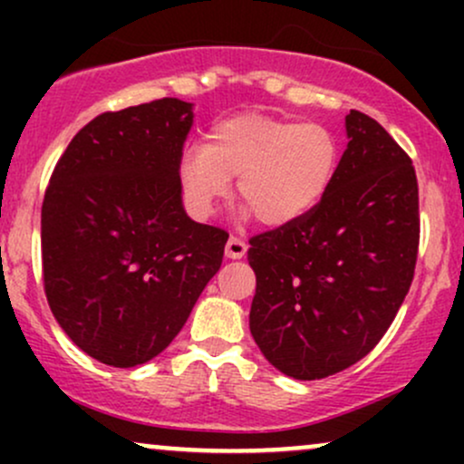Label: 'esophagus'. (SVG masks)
<instances>
[{
	"mask_svg": "<svg viewBox=\"0 0 464 464\" xmlns=\"http://www.w3.org/2000/svg\"><path fill=\"white\" fill-rule=\"evenodd\" d=\"M246 242H242L239 237H228L227 242V257L228 259H242L246 255Z\"/></svg>",
	"mask_w": 464,
	"mask_h": 464,
	"instance_id": "obj_1",
	"label": "esophagus"
}]
</instances>
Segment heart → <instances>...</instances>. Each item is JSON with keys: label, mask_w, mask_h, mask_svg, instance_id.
Returning a JSON list of instances; mask_svg holds the SVG:
<instances>
[{"label": "heart", "mask_w": 464, "mask_h": 464, "mask_svg": "<svg viewBox=\"0 0 464 464\" xmlns=\"http://www.w3.org/2000/svg\"><path fill=\"white\" fill-rule=\"evenodd\" d=\"M338 159V140L327 126L246 113L218 121L207 146L185 148L179 179L189 209L207 218L231 194V179L237 177L244 216L255 214L279 228L321 205Z\"/></svg>", "instance_id": "b5f03b06"}]
</instances>
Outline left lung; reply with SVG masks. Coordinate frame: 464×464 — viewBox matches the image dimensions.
<instances>
[{"instance_id":"obj_1","label":"left lung","mask_w":464,"mask_h":464,"mask_svg":"<svg viewBox=\"0 0 464 464\" xmlns=\"http://www.w3.org/2000/svg\"><path fill=\"white\" fill-rule=\"evenodd\" d=\"M344 129L347 150L321 205L248 248L257 276L250 334L295 380H323L364 358L395 321L417 264L412 161L360 111Z\"/></svg>"}]
</instances>
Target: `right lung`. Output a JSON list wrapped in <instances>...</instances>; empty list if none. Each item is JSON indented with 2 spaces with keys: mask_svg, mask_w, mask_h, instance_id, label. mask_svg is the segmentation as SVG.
<instances>
[{
  "mask_svg": "<svg viewBox=\"0 0 464 464\" xmlns=\"http://www.w3.org/2000/svg\"><path fill=\"white\" fill-rule=\"evenodd\" d=\"M194 104L102 113L69 141L41 209L50 310L72 343L130 369L177 338L220 270L228 233L183 207L179 163Z\"/></svg>",
  "mask_w": 464,
  "mask_h": 464,
  "instance_id": "obj_1",
  "label": "right lung"
}]
</instances>
